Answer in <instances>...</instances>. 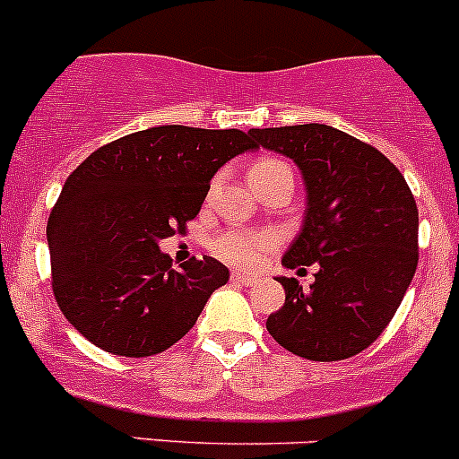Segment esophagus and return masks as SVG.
Returning <instances> with one entry per match:
<instances>
[{"label": "esophagus", "mask_w": 459, "mask_h": 459, "mask_svg": "<svg viewBox=\"0 0 459 459\" xmlns=\"http://www.w3.org/2000/svg\"><path fill=\"white\" fill-rule=\"evenodd\" d=\"M232 281L241 283V286H255L259 279L252 277V274H246V273H232Z\"/></svg>", "instance_id": "1"}]
</instances>
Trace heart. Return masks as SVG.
<instances>
[{"mask_svg":"<svg viewBox=\"0 0 459 459\" xmlns=\"http://www.w3.org/2000/svg\"><path fill=\"white\" fill-rule=\"evenodd\" d=\"M283 164L277 160H261L250 169V182L264 180L273 173L283 171ZM279 243V237L274 230H246V227H234L227 232L218 234L212 241L209 250L216 259L225 261L237 268H255L265 252L273 250Z\"/></svg>","mask_w":459,"mask_h":459,"instance_id":"1","label":"heart"}]
</instances>
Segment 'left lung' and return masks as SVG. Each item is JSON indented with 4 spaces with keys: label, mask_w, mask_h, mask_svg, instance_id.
<instances>
[{
    "label": "left lung",
    "mask_w": 459,
    "mask_h": 459,
    "mask_svg": "<svg viewBox=\"0 0 459 459\" xmlns=\"http://www.w3.org/2000/svg\"><path fill=\"white\" fill-rule=\"evenodd\" d=\"M255 146L290 157L307 212L283 255L286 268L317 264L308 290L277 277L286 302L270 335L308 360H344L368 349L394 317L419 261V212L399 169L369 143L325 124L247 130Z\"/></svg>",
    "instance_id": "left-lung-1"
}]
</instances>
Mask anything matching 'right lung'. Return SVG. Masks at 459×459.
Listing matches in <instances>:
<instances>
[{
	"instance_id": "obj_1",
	"label": "right lung",
	"mask_w": 459,
	"mask_h": 459,
	"mask_svg": "<svg viewBox=\"0 0 459 459\" xmlns=\"http://www.w3.org/2000/svg\"><path fill=\"white\" fill-rule=\"evenodd\" d=\"M255 142L243 130L157 126L91 152L47 222L54 295L69 325L115 356L176 344L230 270L212 256L173 268L161 238L198 216L218 169Z\"/></svg>"
}]
</instances>
